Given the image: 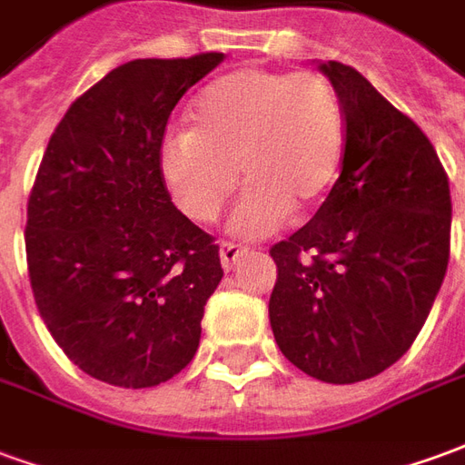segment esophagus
I'll list each match as a JSON object with an SVG mask.
<instances>
[{
	"instance_id": "34e87169",
	"label": "esophagus",
	"mask_w": 465,
	"mask_h": 465,
	"mask_svg": "<svg viewBox=\"0 0 465 465\" xmlns=\"http://www.w3.org/2000/svg\"><path fill=\"white\" fill-rule=\"evenodd\" d=\"M246 253H249V249H246V246H239V243H232V242H223L222 249H219L222 266L226 269V272H232L233 266L242 262Z\"/></svg>"
}]
</instances>
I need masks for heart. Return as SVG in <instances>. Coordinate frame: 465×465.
I'll return each instance as SVG.
<instances>
[{
  "instance_id": "b5f03b06",
  "label": "heart",
  "mask_w": 465,
  "mask_h": 465,
  "mask_svg": "<svg viewBox=\"0 0 465 465\" xmlns=\"http://www.w3.org/2000/svg\"><path fill=\"white\" fill-rule=\"evenodd\" d=\"M192 129L169 136L159 153L173 202L193 222H213L249 179L232 213V232L259 239L292 209H309L331 189L346 149V114L322 74L239 69L193 99Z\"/></svg>"
}]
</instances>
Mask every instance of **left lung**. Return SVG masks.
<instances>
[{
  "label": "left lung",
  "mask_w": 465,
  "mask_h": 465,
  "mask_svg": "<svg viewBox=\"0 0 465 465\" xmlns=\"http://www.w3.org/2000/svg\"><path fill=\"white\" fill-rule=\"evenodd\" d=\"M341 96V173L313 213L272 246L273 339L296 369L356 383L411 349L449 269L450 189L439 153L353 66L319 64Z\"/></svg>",
  "instance_id": "left-lung-1"
}]
</instances>
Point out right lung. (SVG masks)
Masks as SVG:
<instances>
[{"label":"right lung","instance_id":"right-lung-1","mask_svg":"<svg viewBox=\"0 0 465 465\" xmlns=\"http://www.w3.org/2000/svg\"><path fill=\"white\" fill-rule=\"evenodd\" d=\"M222 62L116 66L46 143L26 203L29 282L49 333L92 379L159 386L199 349L219 246L173 206L159 153L173 106Z\"/></svg>","mask_w":465,"mask_h":465}]
</instances>
